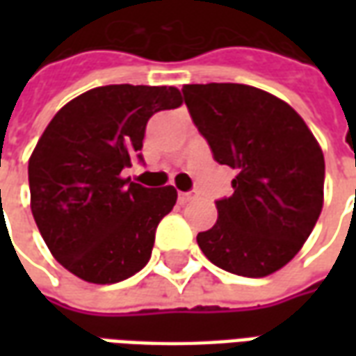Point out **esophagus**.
Wrapping results in <instances>:
<instances>
[{
    "instance_id": "esophagus-1",
    "label": "esophagus",
    "mask_w": 356,
    "mask_h": 356,
    "mask_svg": "<svg viewBox=\"0 0 356 356\" xmlns=\"http://www.w3.org/2000/svg\"><path fill=\"white\" fill-rule=\"evenodd\" d=\"M196 198V193H181L179 194V202L181 204H186V202H191Z\"/></svg>"
}]
</instances>
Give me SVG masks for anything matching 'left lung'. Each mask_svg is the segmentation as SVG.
<instances>
[{"label":"left lung","mask_w":356,"mask_h":356,"mask_svg":"<svg viewBox=\"0 0 356 356\" xmlns=\"http://www.w3.org/2000/svg\"><path fill=\"white\" fill-rule=\"evenodd\" d=\"M183 97L216 162L236 171L216 202L217 223L198 232L209 261L261 278L293 259L324 200V156L288 102L242 83H193Z\"/></svg>","instance_id":"1"}]
</instances>
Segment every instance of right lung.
I'll list each match as a JSON object with an SVG mask.
<instances>
[{"label":"right lung","instance_id":"add662e5","mask_svg":"<svg viewBox=\"0 0 356 356\" xmlns=\"http://www.w3.org/2000/svg\"><path fill=\"white\" fill-rule=\"evenodd\" d=\"M183 104L179 89L104 86L58 110L28 162L30 206L53 257L93 284H114L145 267L156 227L175 202L173 186L122 177L143 162L147 122Z\"/></svg>","mask_w":356,"mask_h":356}]
</instances>
